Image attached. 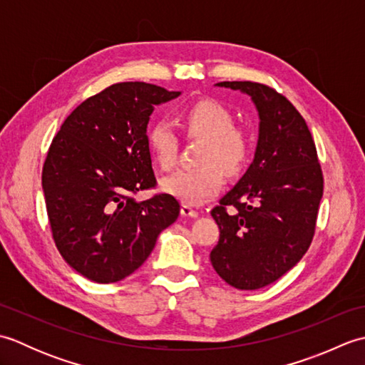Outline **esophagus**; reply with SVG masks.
Listing matches in <instances>:
<instances>
[{
  "label": "esophagus",
  "mask_w": 365,
  "mask_h": 365,
  "mask_svg": "<svg viewBox=\"0 0 365 365\" xmlns=\"http://www.w3.org/2000/svg\"><path fill=\"white\" fill-rule=\"evenodd\" d=\"M180 213H182V216H190V218H197L199 216V212L195 210V208L190 205H182Z\"/></svg>",
  "instance_id": "34e87169"
}]
</instances>
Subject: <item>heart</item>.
<instances>
[{"mask_svg": "<svg viewBox=\"0 0 365 365\" xmlns=\"http://www.w3.org/2000/svg\"><path fill=\"white\" fill-rule=\"evenodd\" d=\"M183 125L192 136L205 138L200 153L202 166L178 169L161 182L163 191L190 205H200L222 188L226 174H237L250 155V138L234 127V115L215 100H200L183 113ZM149 147L155 161L168 170L175 165L178 138L168 120L155 122L149 130Z\"/></svg>", "mask_w": 365, "mask_h": 365, "instance_id": "heart-1", "label": "heart"}]
</instances>
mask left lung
Instances as JSON below:
<instances>
[{
  "mask_svg": "<svg viewBox=\"0 0 365 365\" xmlns=\"http://www.w3.org/2000/svg\"><path fill=\"white\" fill-rule=\"evenodd\" d=\"M242 91L259 113V139L245 175L212 210L220 240L210 262L238 290L277 281L306 254L315 234L323 174L306 120L267 84L222 81Z\"/></svg>",
  "mask_w": 365,
  "mask_h": 365,
  "instance_id": "1",
  "label": "left lung"
}]
</instances>
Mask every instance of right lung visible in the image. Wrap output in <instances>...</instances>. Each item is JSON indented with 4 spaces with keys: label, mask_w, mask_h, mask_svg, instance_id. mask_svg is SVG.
Here are the masks:
<instances>
[{
    "label": "right lung",
    "mask_w": 365,
    "mask_h": 365,
    "mask_svg": "<svg viewBox=\"0 0 365 365\" xmlns=\"http://www.w3.org/2000/svg\"><path fill=\"white\" fill-rule=\"evenodd\" d=\"M180 96L118 83L76 106L46 153L42 188L53 240L76 273L98 284L143 265L180 205L170 195L138 202L157 185L147 139L153 108Z\"/></svg>",
    "instance_id": "obj_1"
}]
</instances>
